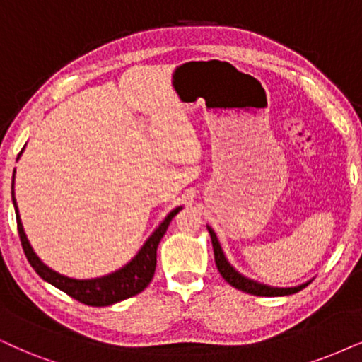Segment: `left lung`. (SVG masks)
<instances>
[{"label": "left lung", "instance_id": "1", "mask_svg": "<svg viewBox=\"0 0 362 362\" xmlns=\"http://www.w3.org/2000/svg\"><path fill=\"white\" fill-rule=\"evenodd\" d=\"M210 239H212V245H214V255H215V265H217L218 272L221 276L226 279V281L230 284L232 287L239 289L242 292H247V294L252 296H260V297H276V296H289V294H296V292L303 291L308 284H303L299 287H289V289H277V287H269L264 286V284H257L250 279H247L244 276H240L239 272L232 267L230 264L227 262V259L223 257V252L221 249V244H218L217 237H215L212 228H209Z\"/></svg>", "mask_w": 362, "mask_h": 362}]
</instances>
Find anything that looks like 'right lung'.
I'll use <instances>...</instances> for the list:
<instances>
[{
  "label": "right lung",
  "mask_w": 362,
  "mask_h": 362,
  "mask_svg": "<svg viewBox=\"0 0 362 362\" xmlns=\"http://www.w3.org/2000/svg\"><path fill=\"white\" fill-rule=\"evenodd\" d=\"M21 152L18 153V157H20ZM13 204H15L16 226L18 234H20L21 247L23 250H25V255L26 259H28L30 265L35 269V272L38 274L41 279H45V281L57 287V289L63 291L65 294L78 300V303L93 305V308H105V305H112L115 303H120V300L128 299V297L140 294V292L152 282L155 267H157V247L160 244V240H162V237L165 235L168 223H170L172 218L175 217L178 210H180V207H178L173 210V212L168 214V217L163 221L162 226L153 232L152 237L147 240V244L144 245V249L139 252V255H136L130 264L120 269V271L110 274L107 277L91 279V281H76V279L65 277L62 276V274L52 271V269L47 267V265L36 257L28 239H26L25 230H23L20 215H18V207L15 202V195H13Z\"/></svg>",
  "instance_id": "add662e5"
}]
</instances>
